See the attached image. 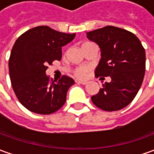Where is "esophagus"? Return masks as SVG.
I'll use <instances>...</instances> for the list:
<instances>
[{
    "label": "esophagus",
    "instance_id": "esophagus-1",
    "mask_svg": "<svg viewBox=\"0 0 154 154\" xmlns=\"http://www.w3.org/2000/svg\"><path fill=\"white\" fill-rule=\"evenodd\" d=\"M76 83L81 84V85H86L88 82L87 81H81V80H77V81H76Z\"/></svg>",
    "mask_w": 154,
    "mask_h": 154
}]
</instances>
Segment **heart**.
Returning a JSON list of instances; mask_svg holds the SVG:
<instances>
[{
    "label": "heart",
    "mask_w": 154,
    "mask_h": 154,
    "mask_svg": "<svg viewBox=\"0 0 154 154\" xmlns=\"http://www.w3.org/2000/svg\"><path fill=\"white\" fill-rule=\"evenodd\" d=\"M89 69H89L88 67H85V66L77 68V69L75 70V76H77L78 78H81V79H83V78H85V77H86Z\"/></svg>",
    "instance_id": "1"
}]
</instances>
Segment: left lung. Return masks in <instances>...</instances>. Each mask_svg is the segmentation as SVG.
I'll return each mask as SVG.
<instances>
[{"instance_id": "left-lung-1", "label": "left lung", "mask_w": 154, "mask_h": 154, "mask_svg": "<svg viewBox=\"0 0 154 154\" xmlns=\"http://www.w3.org/2000/svg\"><path fill=\"white\" fill-rule=\"evenodd\" d=\"M87 38L100 48L101 59L95 76H110L111 81L102 85L91 96L95 106L106 111L126 107L135 98L145 74V49L135 34L116 26H106L86 32Z\"/></svg>"}]
</instances>
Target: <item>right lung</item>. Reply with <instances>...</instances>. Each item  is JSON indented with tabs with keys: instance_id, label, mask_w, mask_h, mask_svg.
I'll list each match as a JSON object with an SVG mask.
<instances>
[{
	"instance_id": "right-lung-1",
	"label": "right lung",
	"mask_w": 154,
	"mask_h": 154,
	"mask_svg": "<svg viewBox=\"0 0 154 154\" xmlns=\"http://www.w3.org/2000/svg\"><path fill=\"white\" fill-rule=\"evenodd\" d=\"M48 26L25 32L15 42L9 59L11 82L24 107L41 115L52 114L66 101L67 91L75 84L63 75L59 81L49 79L46 70L54 60L62 58V47L75 38Z\"/></svg>"
}]
</instances>
